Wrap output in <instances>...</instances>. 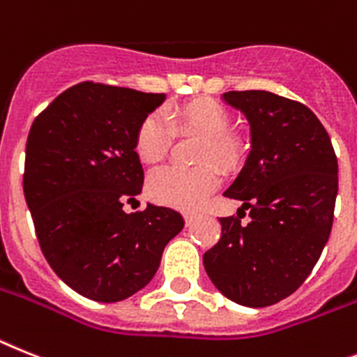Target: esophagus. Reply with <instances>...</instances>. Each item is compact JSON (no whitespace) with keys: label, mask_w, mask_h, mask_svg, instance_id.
<instances>
[{"label":"esophagus","mask_w":357,"mask_h":357,"mask_svg":"<svg viewBox=\"0 0 357 357\" xmlns=\"http://www.w3.org/2000/svg\"><path fill=\"white\" fill-rule=\"evenodd\" d=\"M183 215H185V221H187V225H190L197 218V212H185Z\"/></svg>","instance_id":"obj_1"}]
</instances>
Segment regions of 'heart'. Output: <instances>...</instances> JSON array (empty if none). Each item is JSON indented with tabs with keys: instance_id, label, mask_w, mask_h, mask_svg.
<instances>
[{
	"instance_id": "heart-1",
	"label": "heart",
	"mask_w": 357,
	"mask_h": 357,
	"mask_svg": "<svg viewBox=\"0 0 357 357\" xmlns=\"http://www.w3.org/2000/svg\"><path fill=\"white\" fill-rule=\"evenodd\" d=\"M230 112L218 101L202 98L188 101L167 116L161 112L146 114L139 121L134 136V149L145 163H160L169 154L174 136L196 134L194 167H160L146 179L149 196L163 205L176 208H197L220 185V169L230 172L241 165L247 151L245 137L230 128Z\"/></svg>"
}]
</instances>
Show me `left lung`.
I'll list each match as a JSON object with an SVG mask.
<instances>
[{
	"instance_id": "left-lung-1",
	"label": "left lung",
	"mask_w": 357,
	"mask_h": 357,
	"mask_svg": "<svg viewBox=\"0 0 357 357\" xmlns=\"http://www.w3.org/2000/svg\"><path fill=\"white\" fill-rule=\"evenodd\" d=\"M247 116L252 151L225 192L241 215L220 218L221 238L203 254L218 289L245 307H271L303 285L334 221L337 158L328 132L299 101L266 91L225 92Z\"/></svg>"
}]
</instances>
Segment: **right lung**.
<instances>
[{"label": "right lung", "instance_id": "obj_1", "mask_svg": "<svg viewBox=\"0 0 357 357\" xmlns=\"http://www.w3.org/2000/svg\"><path fill=\"white\" fill-rule=\"evenodd\" d=\"M165 94L83 82L38 114L26 139L23 192L45 259L72 290L101 303L154 278L181 214L123 205L142 192L136 128Z\"/></svg>", "mask_w": 357, "mask_h": 357}]
</instances>
